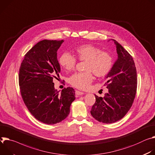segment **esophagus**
Segmentation results:
<instances>
[{
	"label": "esophagus",
	"mask_w": 155,
	"mask_h": 155,
	"mask_svg": "<svg viewBox=\"0 0 155 155\" xmlns=\"http://www.w3.org/2000/svg\"><path fill=\"white\" fill-rule=\"evenodd\" d=\"M75 94H76V95H83L84 93L82 92L79 91H75Z\"/></svg>",
	"instance_id": "esophagus-1"
}]
</instances>
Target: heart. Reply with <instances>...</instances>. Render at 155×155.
Here are the masks:
<instances>
[{
    "mask_svg": "<svg viewBox=\"0 0 155 155\" xmlns=\"http://www.w3.org/2000/svg\"><path fill=\"white\" fill-rule=\"evenodd\" d=\"M74 56L68 52H64L59 58V63L65 70L70 71L76 66V58L81 61H85V71L75 73L70 78V83L72 86L81 90L87 89L90 86L94 79L92 73L98 78L105 77L113 66V59L111 55L91 44L78 47L74 50Z\"/></svg>",
    "mask_w": 155,
    "mask_h": 155,
    "instance_id": "1",
    "label": "heart"
}]
</instances>
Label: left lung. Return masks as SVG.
<instances>
[{"instance_id": "1", "label": "left lung", "mask_w": 155, "mask_h": 155, "mask_svg": "<svg viewBox=\"0 0 155 155\" xmlns=\"http://www.w3.org/2000/svg\"><path fill=\"white\" fill-rule=\"evenodd\" d=\"M118 58L105 79L108 89L104 97L95 96L91 113L98 121L110 124L121 119L129 111L137 87V76L132 57L124 47L113 40Z\"/></svg>"}]
</instances>
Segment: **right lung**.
Wrapping results in <instances>:
<instances>
[{
  "instance_id": "add662e5",
  "label": "right lung",
  "mask_w": 155,
  "mask_h": 155,
  "mask_svg": "<svg viewBox=\"0 0 155 155\" xmlns=\"http://www.w3.org/2000/svg\"><path fill=\"white\" fill-rule=\"evenodd\" d=\"M63 42H39L26 54L19 70L20 89L25 105L34 117L47 124L64 120L75 100L73 88H64L59 94L53 82L60 74L57 50Z\"/></svg>"
}]
</instances>
